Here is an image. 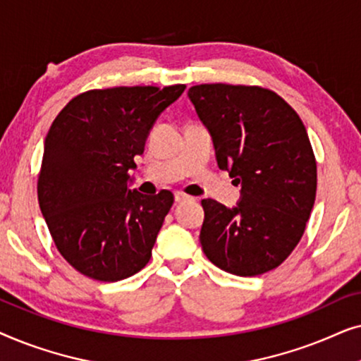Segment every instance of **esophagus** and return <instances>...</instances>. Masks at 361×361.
<instances>
[{
  "mask_svg": "<svg viewBox=\"0 0 361 361\" xmlns=\"http://www.w3.org/2000/svg\"><path fill=\"white\" fill-rule=\"evenodd\" d=\"M174 199H176L177 204H180V202H187V200H190V197H189V195H185V194H182V192H176V194H174Z\"/></svg>",
  "mask_w": 361,
  "mask_h": 361,
  "instance_id": "1",
  "label": "esophagus"
}]
</instances>
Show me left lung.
Segmentation results:
<instances>
[{
  "label": "left lung",
  "instance_id": "obj_1",
  "mask_svg": "<svg viewBox=\"0 0 361 361\" xmlns=\"http://www.w3.org/2000/svg\"><path fill=\"white\" fill-rule=\"evenodd\" d=\"M187 95L210 133L216 164L241 185L231 209L202 200V250L236 276L278 268L302 238L317 189L304 123L268 88L204 83Z\"/></svg>",
  "mask_w": 361,
  "mask_h": 361
}]
</instances>
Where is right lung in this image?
<instances>
[{"mask_svg": "<svg viewBox=\"0 0 361 361\" xmlns=\"http://www.w3.org/2000/svg\"><path fill=\"white\" fill-rule=\"evenodd\" d=\"M184 90H90L72 98L54 120L44 142L39 207L57 250L88 278L115 283L149 261L174 195L131 190L130 171L157 118Z\"/></svg>", "mask_w": 361, "mask_h": 361, "instance_id": "right-lung-1", "label": "right lung"}]
</instances>
